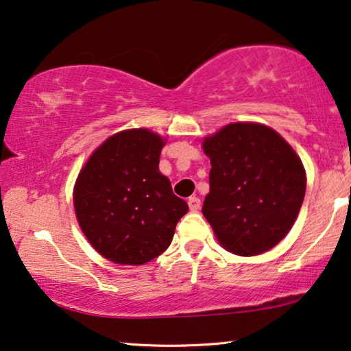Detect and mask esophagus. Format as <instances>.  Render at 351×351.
<instances>
[{"label":"esophagus","mask_w":351,"mask_h":351,"mask_svg":"<svg viewBox=\"0 0 351 351\" xmlns=\"http://www.w3.org/2000/svg\"><path fill=\"white\" fill-rule=\"evenodd\" d=\"M187 205H189L191 211H198V209H200V198H198V197H191L189 200H187Z\"/></svg>","instance_id":"34e87169"}]
</instances>
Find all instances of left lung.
Returning a JSON list of instances; mask_svg holds the SVG:
<instances>
[{"label":"left lung","instance_id":"left-lung-1","mask_svg":"<svg viewBox=\"0 0 351 351\" xmlns=\"http://www.w3.org/2000/svg\"><path fill=\"white\" fill-rule=\"evenodd\" d=\"M211 160L202 213L228 252L252 257L273 249L295 223L306 170L291 146L260 123H232L203 140Z\"/></svg>","mask_w":351,"mask_h":351}]
</instances>
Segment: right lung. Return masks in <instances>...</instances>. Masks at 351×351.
Masks as SVG:
<instances>
[{
    "instance_id": "obj_1",
    "label": "right lung",
    "mask_w": 351,
    "mask_h": 351,
    "mask_svg": "<svg viewBox=\"0 0 351 351\" xmlns=\"http://www.w3.org/2000/svg\"><path fill=\"white\" fill-rule=\"evenodd\" d=\"M164 138L148 129L108 137L91 154L74 186L75 216L102 257L145 265L169 249L187 203L159 171Z\"/></svg>"
}]
</instances>
